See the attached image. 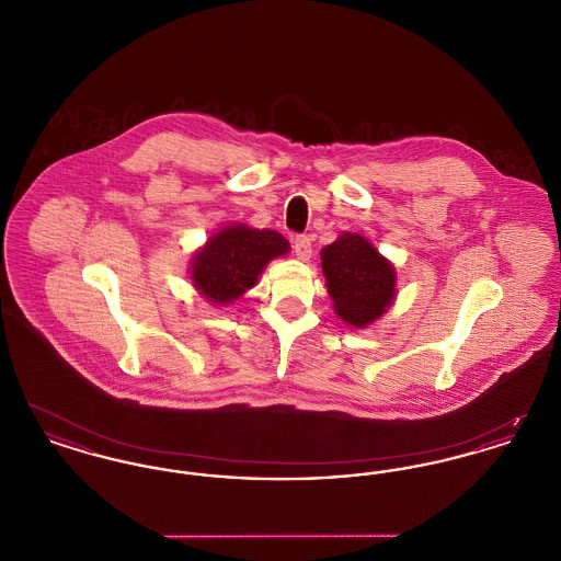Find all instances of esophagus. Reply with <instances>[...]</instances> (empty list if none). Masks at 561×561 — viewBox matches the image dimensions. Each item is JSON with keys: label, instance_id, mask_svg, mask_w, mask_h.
Returning <instances> with one entry per match:
<instances>
[{"label": "esophagus", "instance_id": "esophagus-1", "mask_svg": "<svg viewBox=\"0 0 561 561\" xmlns=\"http://www.w3.org/2000/svg\"><path fill=\"white\" fill-rule=\"evenodd\" d=\"M294 254L298 261H309L311 259V240L307 236H298L293 241Z\"/></svg>", "mask_w": 561, "mask_h": 561}]
</instances>
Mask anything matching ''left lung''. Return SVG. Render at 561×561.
I'll use <instances>...</instances> for the list:
<instances>
[{
  "label": "left lung",
  "instance_id": "obj_1",
  "mask_svg": "<svg viewBox=\"0 0 561 561\" xmlns=\"http://www.w3.org/2000/svg\"><path fill=\"white\" fill-rule=\"evenodd\" d=\"M321 271L334 313L355 328L380 320L398 296L393 263L359 233L345 231L321 248Z\"/></svg>",
  "mask_w": 561,
  "mask_h": 561
}]
</instances>
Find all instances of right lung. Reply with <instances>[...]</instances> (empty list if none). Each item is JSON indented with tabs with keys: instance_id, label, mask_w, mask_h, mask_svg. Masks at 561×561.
Masks as SVG:
<instances>
[{
	"instance_id": "1",
	"label": "right lung",
	"mask_w": 561,
	"mask_h": 561,
	"mask_svg": "<svg viewBox=\"0 0 561 561\" xmlns=\"http://www.w3.org/2000/svg\"><path fill=\"white\" fill-rule=\"evenodd\" d=\"M290 241L273 229L231 222L195 250L188 277L197 293L214 307H227L252 290L273 259L286 256Z\"/></svg>"
}]
</instances>
